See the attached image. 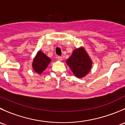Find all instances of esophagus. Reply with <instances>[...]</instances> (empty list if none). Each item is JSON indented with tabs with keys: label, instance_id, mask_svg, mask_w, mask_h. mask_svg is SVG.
Instances as JSON below:
<instances>
[{
	"label": "esophagus",
	"instance_id": "34e87169",
	"mask_svg": "<svg viewBox=\"0 0 125 125\" xmlns=\"http://www.w3.org/2000/svg\"><path fill=\"white\" fill-rule=\"evenodd\" d=\"M57 59H58V60H59V61H62V57L58 56L57 57Z\"/></svg>",
	"mask_w": 125,
	"mask_h": 125
}]
</instances>
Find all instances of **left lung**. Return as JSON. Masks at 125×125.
<instances>
[{
	"label": "left lung",
	"mask_w": 125,
	"mask_h": 125,
	"mask_svg": "<svg viewBox=\"0 0 125 125\" xmlns=\"http://www.w3.org/2000/svg\"><path fill=\"white\" fill-rule=\"evenodd\" d=\"M66 62L75 76L79 78L85 76L92 66V60L82 47L74 49Z\"/></svg>",
	"instance_id": "1"
}]
</instances>
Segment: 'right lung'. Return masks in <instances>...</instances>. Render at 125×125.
I'll return each mask as SVG.
<instances>
[{
  "label": "right lung",
  "mask_w": 125,
  "mask_h": 125,
  "mask_svg": "<svg viewBox=\"0 0 125 125\" xmlns=\"http://www.w3.org/2000/svg\"><path fill=\"white\" fill-rule=\"evenodd\" d=\"M51 60L50 58L48 57L42 51H39L32 63L33 70L38 74H42L46 70L51 62Z\"/></svg>",
  "instance_id": "right-lung-1"
}]
</instances>
